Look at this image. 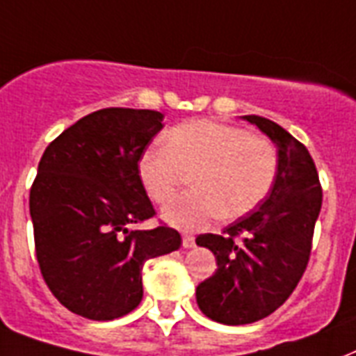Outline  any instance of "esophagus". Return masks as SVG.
<instances>
[{
  "label": "esophagus",
  "mask_w": 356,
  "mask_h": 356,
  "mask_svg": "<svg viewBox=\"0 0 356 356\" xmlns=\"http://www.w3.org/2000/svg\"><path fill=\"white\" fill-rule=\"evenodd\" d=\"M181 245H184V249H193V247H195V238L189 236V234H186V236L181 238Z\"/></svg>",
  "instance_id": "esophagus-1"
}]
</instances>
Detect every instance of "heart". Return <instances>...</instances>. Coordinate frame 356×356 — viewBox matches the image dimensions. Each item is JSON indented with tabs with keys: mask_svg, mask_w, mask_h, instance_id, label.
Returning a JSON list of instances; mask_svg holds the SVG:
<instances>
[{
	"mask_svg": "<svg viewBox=\"0 0 356 356\" xmlns=\"http://www.w3.org/2000/svg\"><path fill=\"white\" fill-rule=\"evenodd\" d=\"M165 148L143 152L137 175L148 197L165 204L191 172V191L163 209V219L180 230H200L217 216L232 221L247 216L269 195L277 180L278 156L271 143L243 128L208 118L169 129Z\"/></svg>",
	"mask_w": 356,
	"mask_h": 356,
	"instance_id": "1",
	"label": "heart"
}]
</instances>
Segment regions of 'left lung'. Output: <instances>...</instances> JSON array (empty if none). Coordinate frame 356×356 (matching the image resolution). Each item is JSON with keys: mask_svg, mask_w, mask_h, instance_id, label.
<instances>
[{"mask_svg": "<svg viewBox=\"0 0 356 356\" xmlns=\"http://www.w3.org/2000/svg\"><path fill=\"white\" fill-rule=\"evenodd\" d=\"M278 148V172L258 208L222 234H200L197 245L217 260L216 273L197 286L198 308L225 325L267 318L296 290L308 266L314 227L321 209V184L307 147L282 126L245 115Z\"/></svg>", "mask_w": 356, "mask_h": 356, "instance_id": "obj_1", "label": "left lung"}]
</instances>
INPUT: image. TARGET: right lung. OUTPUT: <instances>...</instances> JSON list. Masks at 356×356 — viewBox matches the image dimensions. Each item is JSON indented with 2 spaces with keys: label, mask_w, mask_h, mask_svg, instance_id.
<instances>
[{
  "label": "right lung",
  "mask_w": 356,
  "mask_h": 356,
  "mask_svg": "<svg viewBox=\"0 0 356 356\" xmlns=\"http://www.w3.org/2000/svg\"><path fill=\"white\" fill-rule=\"evenodd\" d=\"M161 122L152 109L107 107L44 150L29 193L35 250L44 282L70 312L122 318L143 299L145 261L180 249L167 225L129 228L156 216L137 163Z\"/></svg>",
  "instance_id": "add662e5"
}]
</instances>
